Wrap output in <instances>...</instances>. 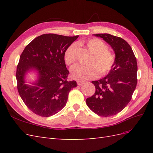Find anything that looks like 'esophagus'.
Wrapping results in <instances>:
<instances>
[{
    "label": "esophagus",
    "mask_w": 153,
    "mask_h": 153,
    "mask_svg": "<svg viewBox=\"0 0 153 153\" xmlns=\"http://www.w3.org/2000/svg\"><path fill=\"white\" fill-rule=\"evenodd\" d=\"M76 82H77V85H82L84 84V82H83V81L78 80Z\"/></svg>",
    "instance_id": "esophagus-1"
}]
</instances>
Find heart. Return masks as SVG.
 <instances>
[{"instance_id":"obj_1","label":"heart","mask_w":153,"mask_h":153,"mask_svg":"<svg viewBox=\"0 0 153 153\" xmlns=\"http://www.w3.org/2000/svg\"><path fill=\"white\" fill-rule=\"evenodd\" d=\"M80 45H84L91 53L88 64L82 66L75 65L71 69V76L80 80H87L95 78L98 75H105L112 68L115 62V56L108 50V46L103 41L98 38H92L85 42L80 41ZM77 45L75 43L70 45L64 54L65 63L71 66L76 61Z\"/></svg>"}]
</instances>
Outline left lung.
<instances>
[{"instance_id":"obj_1","label":"left lung","mask_w":153,"mask_h":153,"mask_svg":"<svg viewBox=\"0 0 153 153\" xmlns=\"http://www.w3.org/2000/svg\"><path fill=\"white\" fill-rule=\"evenodd\" d=\"M107 42L115 53L114 66L102 79L92 81L96 91L87 98L89 108L101 117L119 113L131 101L137 84V62L132 48L120 37L96 34Z\"/></svg>"}]
</instances>
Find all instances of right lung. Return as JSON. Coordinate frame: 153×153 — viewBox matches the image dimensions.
<instances>
[{
    "label": "right lung",
    "mask_w": 153,
    "mask_h": 153,
    "mask_svg": "<svg viewBox=\"0 0 153 153\" xmlns=\"http://www.w3.org/2000/svg\"><path fill=\"white\" fill-rule=\"evenodd\" d=\"M78 37L45 34L32 40L22 53L16 73L17 89L35 114L47 117L57 114L66 105L69 91L76 87V81L68 80L69 72L64 54ZM32 68L39 71L40 78L34 86H28L24 76Z\"/></svg>",
    "instance_id": "1"
}]
</instances>
